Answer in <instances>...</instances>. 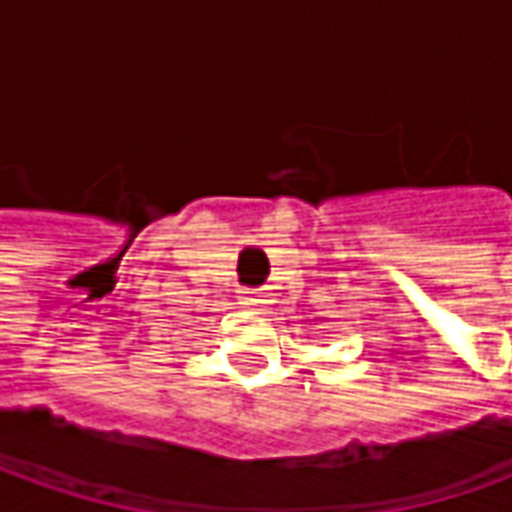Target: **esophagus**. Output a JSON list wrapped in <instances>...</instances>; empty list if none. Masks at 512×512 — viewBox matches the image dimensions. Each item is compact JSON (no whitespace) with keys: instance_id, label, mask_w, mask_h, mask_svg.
<instances>
[{"instance_id":"esophagus-1","label":"esophagus","mask_w":512,"mask_h":512,"mask_svg":"<svg viewBox=\"0 0 512 512\" xmlns=\"http://www.w3.org/2000/svg\"><path fill=\"white\" fill-rule=\"evenodd\" d=\"M240 303L246 306V309H260L266 300H263V294L260 291H249V289H243L240 291Z\"/></svg>"}]
</instances>
